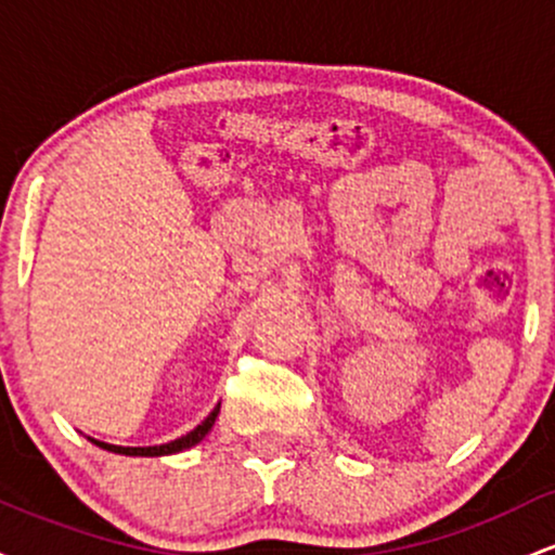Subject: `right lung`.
I'll return each instance as SVG.
<instances>
[{
  "label": "right lung",
  "instance_id": "right-lung-1",
  "mask_svg": "<svg viewBox=\"0 0 555 555\" xmlns=\"http://www.w3.org/2000/svg\"><path fill=\"white\" fill-rule=\"evenodd\" d=\"M219 406H221V404H216L211 415H208L206 420H203V423L197 425V428L190 430L188 436L175 438V441L162 443V446H114V443L95 441V438H91V436H88V441L99 446V449L112 451V454H125V456H169V454H180V451H184V449H193V446H197V443L203 441V438L208 436V430L214 428L216 417H219Z\"/></svg>",
  "mask_w": 555,
  "mask_h": 555
}]
</instances>
